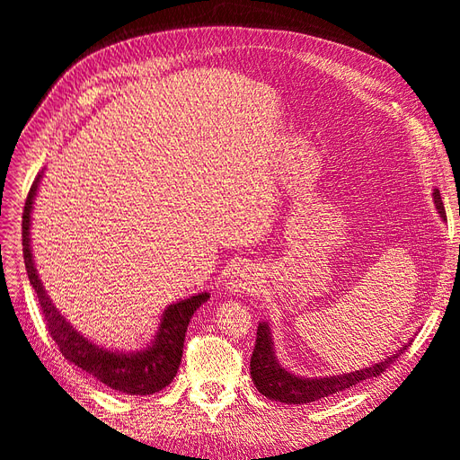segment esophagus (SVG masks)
I'll return each instance as SVG.
<instances>
[{
	"instance_id": "34e87169",
	"label": "esophagus",
	"mask_w": 460,
	"mask_h": 460,
	"mask_svg": "<svg viewBox=\"0 0 460 460\" xmlns=\"http://www.w3.org/2000/svg\"><path fill=\"white\" fill-rule=\"evenodd\" d=\"M257 286L259 278L252 267H242L235 270L226 284L232 294H247V291H253Z\"/></svg>"
}]
</instances>
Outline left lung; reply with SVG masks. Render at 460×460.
Segmentation results:
<instances>
[{
  "instance_id": "1",
  "label": "left lung",
  "mask_w": 460,
  "mask_h": 460,
  "mask_svg": "<svg viewBox=\"0 0 460 460\" xmlns=\"http://www.w3.org/2000/svg\"><path fill=\"white\" fill-rule=\"evenodd\" d=\"M431 198H434L438 215L441 217L443 222H447L438 188H434V191H431ZM411 341L412 340L405 341L397 351L389 353L385 358H380L378 363L374 365L363 367L353 372H345V374L318 376V378L314 376V378H309V376H299L296 372H289L280 360H278L270 324L259 323L257 341H255L252 368H249V372H252V380L261 392V395L276 402H286V405H303V402H313L318 399L330 397L333 394L345 392L347 387H353L358 382L376 378V376L385 372V368L392 365L395 358H399V355L407 349Z\"/></svg>"
}]
</instances>
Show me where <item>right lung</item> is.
Segmentation results:
<instances>
[{"instance_id":"1","label":"right lung","mask_w":460,"mask_h":460,"mask_svg":"<svg viewBox=\"0 0 460 460\" xmlns=\"http://www.w3.org/2000/svg\"><path fill=\"white\" fill-rule=\"evenodd\" d=\"M41 176H44V171L36 176L34 184L29 191V198H26L24 203L22 253L26 274H29L31 286L36 291L41 313L46 316L53 341L58 343L59 351L68 363L86 370L95 380H100L111 389H117V392L127 395H153L161 392V389H164L174 380V376L178 372L180 360H182L188 324L193 313L211 297V294H208V291H201V294H193L186 299L171 303L161 314V323L155 336H153V340L146 347H142V349H107V347L97 345L86 336H82L49 299L34 264L31 226Z\"/></svg>"}]
</instances>
